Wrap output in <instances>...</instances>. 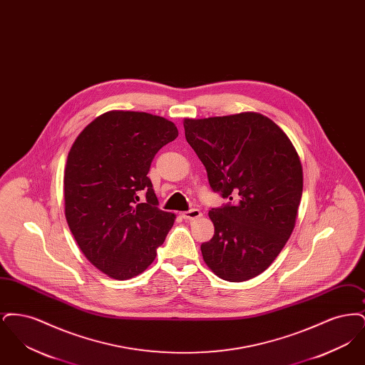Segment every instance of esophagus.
Instances as JSON below:
<instances>
[{
    "label": "esophagus",
    "instance_id": "obj_1",
    "mask_svg": "<svg viewBox=\"0 0 365 365\" xmlns=\"http://www.w3.org/2000/svg\"><path fill=\"white\" fill-rule=\"evenodd\" d=\"M201 216H202V213H201V210H198V209H190V210L182 213V217L186 219V220H195V219H198V217H201Z\"/></svg>",
    "mask_w": 365,
    "mask_h": 365
}]
</instances>
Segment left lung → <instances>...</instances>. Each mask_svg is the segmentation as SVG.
Masks as SVG:
<instances>
[{
	"instance_id": "8db88e82",
	"label": "left lung",
	"mask_w": 365,
	"mask_h": 365,
	"mask_svg": "<svg viewBox=\"0 0 365 365\" xmlns=\"http://www.w3.org/2000/svg\"><path fill=\"white\" fill-rule=\"evenodd\" d=\"M183 127L212 190L232 201L209 210L215 235L201 245L204 261L223 280L255 278L294 230L304 183L294 145L257 112L185 119Z\"/></svg>"
}]
</instances>
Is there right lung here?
Here are the masks:
<instances>
[{
	"instance_id": "obj_1",
	"label": "right lung",
	"mask_w": 365,
	"mask_h": 365,
	"mask_svg": "<svg viewBox=\"0 0 365 365\" xmlns=\"http://www.w3.org/2000/svg\"><path fill=\"white\" fill-rule=\"evenodd\" d=\"M178 134L174 123L161 116L109 110L87 124L71 146L66 219L87 260L109 278L142 274L174 226L176 215L157 208L146 175L157 152ZM142 190L147 201L138 203Z\"/></svg>"
}]
</instances>
